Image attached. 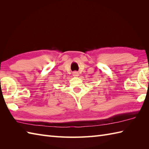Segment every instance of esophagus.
<instances>
[{
	"label": "esophagus",
	"mask_w": 149,
	"mask_h": 149,
	"mask_svg": "<svg viewBox=\"0 0 149 149\" xmlns=\"http://www.w3.org/2000/svg\"><path fill=\"white\" fill-rule=\"evenodd\" d=\"M79 73L77 72H73V76H74V77H77L79 76Z\"/></svg>",
	"instance_id": "esophagus-1"
}]
</instances>
